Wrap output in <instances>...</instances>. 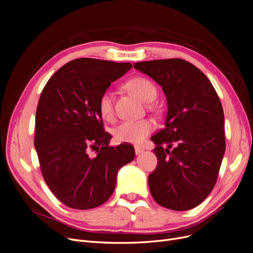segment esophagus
I'll list each match as a JSON object with an SVG mask.
<instances>
[{
    "label": "esophagus",
    "mask_w": 253,
    "mask_h": 253,
    "mask_svg": "<svg viewBox=\"0 0 253 253\" xmlns=\"http://www.w3.org/2000/svg\"><path fill=\"white\" fill-rule=\"evenodd\" d=\"M143 151H144V150H143L141 147H135V154H136V155L141 154V153H142Z\"/></svg>",
    "instance_id": "34e87169"
}]
</instances>
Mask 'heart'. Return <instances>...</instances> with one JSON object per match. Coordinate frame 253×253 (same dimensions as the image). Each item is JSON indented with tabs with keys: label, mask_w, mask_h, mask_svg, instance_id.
I'll return each instance as SVG.
<instances>
[{
	"label": "heart",
	"mask_w": 253,
	"mask_h": 253,
	"mask_svg": "<svg viewBox=\"0 0 253 253\" xmlns=\"http://www.w3.org/2000/svg\"><path fill=\"white\" fill-rule=\"evenodd\" d=\"M127 87L138 96L142 101L150 103L157 97V88L155 84L147 78L136 77L127 82ZM100 115L105 120H112L115 114L114 97L111 90H105L98 102ZM149 109L156 112L154 106L150 105ZM155 129L154 121L151 119L127 120L121 122L113 129L114 138L121 143L139 144Z\"/></svg>",
	"instance_id": "heart-1"
}]
</instances>
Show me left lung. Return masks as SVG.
Listing matches in <instances>:
<instances>
[{
  "instance_id": "8db88e82",
  "label": "left lung",
  "mask_w": 253,
  "mask_h": 253,
  "mask_svg": "<svg viewBox=\"0 0 253 253\" xmlns=\"http://www.w3.org/2000/svg\"><path fill=\"white\" fill-rule=\"evenodd\" d=\"M134 67L162 86L168 102L166 127L151 138L157 157L149 175L151 194L168 209L195 208L215 186L226 150L216 90L201 70L182 59L143 61Z\"/></svg>"
}]
</instances>
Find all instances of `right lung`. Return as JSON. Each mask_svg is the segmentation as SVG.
Instances as JSON below:
<instances>
[{"label": "right lung", "instance_id": "right-lung-1", "mask_svg": "<svg viewBox=\"0 0 253 253\" xmlns=\"http://www.w3.org/2000/svg\"><path fill=\"white\" fill-rule=\"evenodd\" d=\"M131 67V63L75 59L59 68L42 90L35 148L45 182L70 208L87 210L105 203L116 187L119 169L135 157L131 144L110 147L112 135L104 131L98 109L111 83Z\"/></svg>", "mask_w": 253, "mask_h": 253}]
</instances>
